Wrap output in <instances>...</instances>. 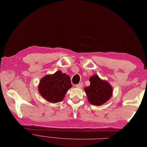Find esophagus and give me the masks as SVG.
<instances>
[{
	"mask_svg": "<svg viewBox=\"0 0 147 147\" xmlns=\"http://www.w3.org/2000/svg\"><path fill=\"white\" fill-rule=\"evenodd\" d=\"M82 86H83V84L82 82L79 83L78 84H76V87H78V88H81V87H82Z\"/></svg>",
	"mask_w": 147,
	"mask_h": 147,
	"instance_id": "34e87169",
	"label": "esophagus"
}]
</instances>
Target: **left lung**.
Listing matches in <instances>:
<instances>
[{"mask_svg": "<svg viewBox=\"0 0 147 147\" xmlns=\"http://www.w3.org/2000/svg\"><path fill=\"white\" fill-rule=\"evenodd\" d=\"M89 80L90 85L84 88L88 102L96 106L106 103L113 95V87L110 84L97 75L91 76Z\"/></svg>", "mask_w": 147, "mask_h": 147, "instance_id": "1", "label": "left lung"}]
</instances>
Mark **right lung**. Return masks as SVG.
Wrapping results in <instances>:
<instances>
[{
  "label": "right lung",
  "instance_id": "obj_1",
  "mask_svg": "<svg viewBox=\"0 0 147 147\" xmlns=\"http://www.w3.org/2000/svg\"><path fill=\"white\" fill-rule=\"evenodd\" d=\"M72 87L71 78L61 71L47 75L40 81L38 91L47 101L57 103L63 100L67 90Z\"/></svg>",
  "mask_w": 147,
  "mask_h": 147
}]
</instances>
